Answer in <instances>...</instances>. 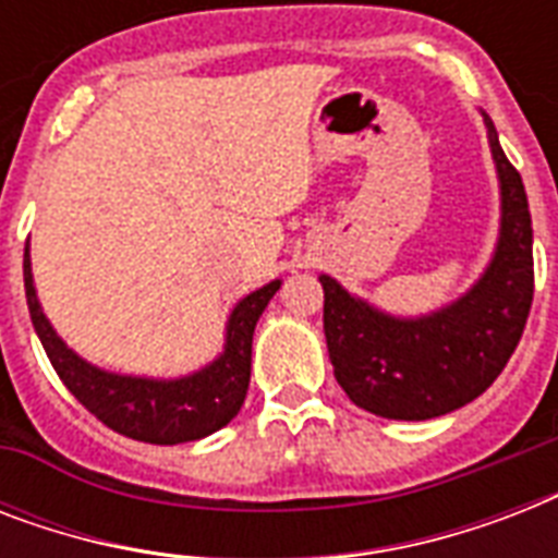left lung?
<instances>
[{
  "mask_svg": "<svg viewBox=\"0 0 558 558\" xmlns=\"http://www.w3.org/2000/svg\"><path fill=\"white\" fill-rule=\"evenodd\" d=\"M501 222L493 260L451 304L425 315H393L353 295L330 275L324 336L336 379L359 408L385 420H432L484 393L519 344L533 304V226L524 182L501 150L486 112Z\"/></svg>",
  "mask_w": 558,
  "mask_h": 558,
  "instance_id": "8db88e82",
  "label": "left lung"
}]
</instances>
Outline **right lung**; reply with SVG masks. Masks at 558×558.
<instances>
[{
    "label": "right lung",
    "instance_id": "right-lung-1",
    "mask_svg": "<svg viewBox=\"0 0 558 558\" xmlns=\"http://www.w3.org/2000/svg\"><path fill=\"white\" fill-rule=\"evenodd\" d=\"M22 275H25L31 324L65 388L112 432L156 446L202 440L234 420L236 411L243 408L252 379L254 327L280 289V280H271L236 301L226 322V344L214 362L177 379H156V376L104 371L77 356L57 336L39 306L28 245H25Z\"/></svg>",
    "mask_w": 558,
    "mask_h": 558
}]
</instances>
